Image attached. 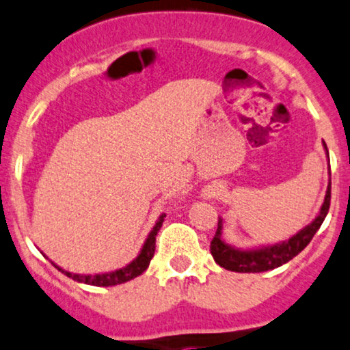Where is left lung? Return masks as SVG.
I'll return each mask as SVG.
<instances>
[{"mask_svg": "<svg viewBox=\"0 0 350 350\" xmlns=\"http://www.w3.org/2000/svg\"><path fill=\"white\" fill-rule=\"evenodd\" d=\"M325 146V144H323ZM327 150V146H325ZM329 154V150H327ZM330 208V186L327 189L325 200L321 208L317 218L314 219L307 228L297 233L295 237L290 238L288 241H283L280 245L273 246H265L260 250H250V252H241V250H234L228 246L226 243L221 240V219L218 221V230L216 234L213 237L211 245H209V252H211L215 262L219 267L226 268L230 271H238V273H260V271L273 270V268L282 267L283 263L290 262L293 256H297L308 243L312 241L314 234L317 233L319 228L322 226L323 219H325L327 213Z\"/></svg>", "mask_w": 350, "mask_h": 350, "instance_id": "8db88e82", "label": "left lung"}]
</instances>
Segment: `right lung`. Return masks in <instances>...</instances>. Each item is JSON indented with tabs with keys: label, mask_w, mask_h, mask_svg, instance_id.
Masks as SVG:
<instances>
[{
	"label": "right lung",
	"mask_w": 350,
	"mask_h": 350,
	"mask_svg": "<svg viewBox=\"0 0 350 350\" xmlns=\"http://www.w3.org/2000/svg\"><path fill=\"white\" fill-rule=\"evenodd\" d=\"M163 221H164V215L157 219L156 226L152 228V231H150L149 237H147V240L144 243V246H142V250H141V253H139L137 258H135L132 263H129L127 267L120 268V270L110 271V273H98V275H75V273H70V271H64L62 268H58L57 265H55V267H57L58 270L64 271V273L67 275V277L72 278V280L80 282V283H87V285L112 286V285H119V283L132 280V278H135V277H139V275L144 273V271L147 270V267H149L150 260H152V256H154V252H156L157 231H159L161 226H163Z\"/></svg>",
	"instance_id": "1"
}]
</instances>
